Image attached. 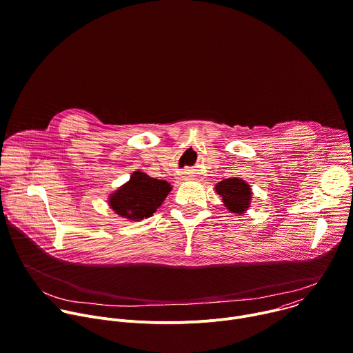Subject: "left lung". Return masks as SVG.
Here are the masks:
<instances>
[{"mask_svg":"<svg viewBox=\"0 0 353 353\" xmlns=\"http://www.w3.org/2000/svg\"><path fill=\"white\" fill-rule=\"evenodd\" d=\"M216 191L221 195L224 205L232 213L241 214L250 208L251 202V188L250 185L239 179H224L216 184Z\"/></svg>","mask_w":353,"mask_h":353,"instance_id":"8db88e82","label":"left lung"}]
</instances>
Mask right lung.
<instances>
[{
  "mask_svg": "<svg viewBox=\"0 0 353 353\" xmlns=\"http://www.w3.org/2000/svg\"><path fill=\"white\" fill-rule=\"evenodd\" d=\"M170 190V184L165 180L152 179L143 172H134L129 183L112 194L109 205L122 217L141 220L154 214Z\"/></svg>",
  "mask_w": 353,
  "mask_h": 353,
  "instance_id": "1",
  "label": "right lung"
}]
</instances>
